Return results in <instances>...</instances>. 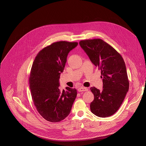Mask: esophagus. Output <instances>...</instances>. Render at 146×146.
I'll use <instances>...</instances> for the list:
<instances>
[{
    "instance_id": "esophagus-1",
    "label": "esophagus",
    "mask_w": 146,
    "mask_h": 146,
    "mask_svg": "<svg viewBox=\"0 0 146 146\" xmlns=\"http://www.w3.org/2000/svg\"><path fill=\"white\" fill-rule=\"evenodd\" d=\"M78 91L79 92H82V91H88V88H78Z\"/></svg>"
}]
</instances>
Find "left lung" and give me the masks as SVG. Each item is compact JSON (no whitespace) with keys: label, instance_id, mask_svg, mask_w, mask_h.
I'll return each instance as SVG.
<instances>
[{"label":"left lung","instance_id":"8db88e82","mask_svg":"<svg viewBox=\"0 0 146 146\" xmlns=\"http://www.w3.org/2000/svg\"><path fill=\"white\" fill-rule=\"evenodd\" d=\"M91 62L101 70L103 90L90 88L94 99L90 104L91 112L100 117L113 115L122 104L129 90V82L124 60L111 45L101 39L80 42Z\"/></svg>","mask_w":146,"mask_h":146}]
</instances>
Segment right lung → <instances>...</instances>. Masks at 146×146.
Instances as JSON below:
<instances>
[{
    "instance_id": "right-lung-1",
    "label": "right lung",
    "mask_w": 146,
    "mask_h": 146,
    "mask_svg": "<svg viewBox=\"0 0 146 146\" xmlns=\"http://www.w3.org/2000/svg\"><path fill=\"white\" fill-rule=\"evenodd\" d=\"M77 45V42H54L40 50L33 63L29 80L32 99L39 113L48 121L65 118L77 96L76 88H66L61 92L58 81L68 53Z\"/></svg>"
}]
</instances>
